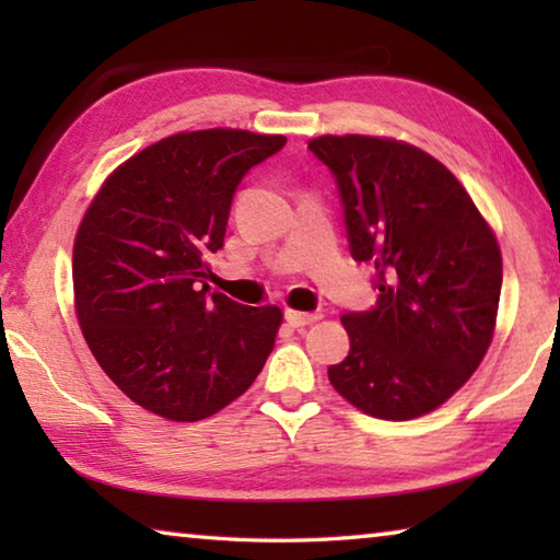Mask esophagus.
I'll return each instance as SVG.
<instances>
[{
  "instance_id": "34e87169",
  "label": "esophagus",
  "mask_w": 560,
  "mask_h": 560,
  "mask_svg": "<svg viewBox=\"0 0 560 560\" xmlns=\"http://www.w3.org/2000/svg\"><path fill=\"white\" fill-rule=\"evenodd\" d=\"M320 318V314H306V311H293V308H287V320L293 326V328H303V326H311L316 324V320Z\"/></svg>"
}]
</instances>
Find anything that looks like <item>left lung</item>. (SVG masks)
<instances>
[{
	"mask_svg": "<svg viewBox=\"0 0 560 560\" xmlns=\"http://www.w3.org/2000/svg\"><path fill=\"white\" fill-rule=\"evenodd\" d=\"M350 254L375 267L377 306L343 314L350 350L328 368L338 395L377 420L438 410L477 371L497 328L501 249L467 189L438 158L375 136H320Z\"/></svg>",
	"mask_w": 560,
	"mask_h": 560,
	"instance_id": "8db88e82",
	"label": "left lung"
}]
</instances>
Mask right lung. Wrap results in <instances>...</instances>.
I'll return each mask as SVG.
<instances>
[{
	"label": "right lung",
	"instance_id": "right-lung-1",
	"mask_svg": "<svg viewBox=\"0 0 560 560\" xmlns=\"http://www.w3.org/2000/svg\"><path fill=\"white\" fill-rule=\"evenodd\" d=\"M240 128L175 132L106 177L73 242V308L93 358L132 402L197 422L249 390L279 306L207 296L236 185L283 148Z\"/></svg>",
	"mask_w": 560,
	"mask_h": 560
}]
</instances>
